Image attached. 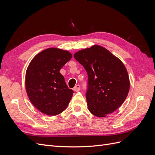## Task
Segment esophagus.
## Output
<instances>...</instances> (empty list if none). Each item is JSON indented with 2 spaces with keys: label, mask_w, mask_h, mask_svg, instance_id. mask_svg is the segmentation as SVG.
<instances>
[{
  "label": "esophagus",
  "mask_w": 155,
  "mask_h": 155,
  "mask_svg": "<svg viewBox=\"0 0 155 155\" xmlns=\"http://www.w3.org/2000/svg\"><path fill=\"white\" fill-rule=\"evenodd\" d=\"M80 88H81L80 85H76V86L74 87V91H76V92L79 91H80Z\"/></svg>",
  "instance_id": "obj_1"
}]
</instances>
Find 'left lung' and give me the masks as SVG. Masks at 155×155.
Returning <instances> with one entry per match:
<instances>
[{
	"label": "left lung",
	"instance_id": "1",
	"mask_svg": "<svg viewBox=\"0 0 155 155\" xmlns=\"http://www.w3.org/2000/svg\"><path fill=\"white\" fill-rule=\"evenodd\" d=\"M88 75L86 99L91 113L97 117L111 114L123 104L130 82L123 63L109 50L94 45L74 55Z\"/></svg>",
	"mask_w": 155,
	"mask_h": 155
}]
</instances>
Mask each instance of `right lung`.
<instances>
[{"label":"right lung","instance_id":"1","mask_svg":"<svg viewBox=\"0 0 155 155\" xmlns=\"http://www.w3.org/2000/svg\"><path fill=\"white\" fill-rule=\"evenodd\" d=\"M72 58L68 51L48 48L32 59L26 73V88L31 104L43 113L55 116L64 111L74 91L59 72Z\"/></svg>","mask_w":155,"mask_h":155}]
</instances>
